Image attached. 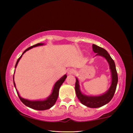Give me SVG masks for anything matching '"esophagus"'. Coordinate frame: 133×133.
Returning <instances> with one entry per match:
<instances>
[{
    "instance_id": "34e87169",
    "label": "esophagus",
    "mask_w": 133,
    "mask_h": 133,
    "mask_svg": "<svg viewBox=\"0 0 133 133\" xmlns=\"http://www.w3.org/2000/svg\"><path fill=\"white\" fill-rule=\"evenodd\" d=\"M74 72H75V70L74 69H69V70H67V74H69V75L74 74Z\"/></svg>"
}]
</instances>
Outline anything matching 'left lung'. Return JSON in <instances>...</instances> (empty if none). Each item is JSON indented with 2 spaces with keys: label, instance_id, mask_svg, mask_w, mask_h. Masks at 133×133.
Here are the masks:
<instances>
[{
  "label": "left lung",
  "instance_id": "left-lung-1",
  "mask_svg": "<svg viewBox=\"0 0 133 133\" xmlns=\"http://www.w3.org/2000/svg\"><path fill=\"white\" fill-rule=\"evenodd\" d=\"M92 47L93 51L95 53H97L96 55L103 56L109 62L110 69L111 70L112 77L111 86H110V89L105 94L100 96H95V97H92V96L91 97L90 96V97H88V96L82 94L79 90V82L77 78L76 79L75 89L76 94H77L78 99L82 103L87 107H91V108H97V107H100L101 106H103L104 104L108 103L112 99L117 88L118 83V74L114 61L110 56L109 54L107 52V51L103 49V48L99 47L95 44H92Z\"/></svg>",
  "mask_w": 133,
  "mask_h": 133
}]
</instances>
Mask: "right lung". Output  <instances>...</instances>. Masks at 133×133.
<instances>
[{
	"label": "right lung",
	"instance_id": "add662e5",
	"mask_svg": "<svg viewBox=\"0 0 133 133\" xmlns=\"http://www.w3.org/2000/svg\"><path fill=\"white\" fill-rule=\"evenodd\" d=\"M43 43H38V44H36L35 45H33V46L29 47L28 49H27L26 50H25L23 52V54H22V55H23L25 52H26L27 51H28L31 49H32V48L38 46H41V45H43ZM22 55L20 56L19 59H18V61H17L16 64H15V68H16L17 64H18V62L19 61L20 59H21L22 56ZM66 77H67V75H64L63 77L61 78L60 79L56 82L55 84L54 87V88H53L52 94H51V95L47 99L44 100V101H31L29 100L26 99L22 98V97H20L18 91H17V90L16 89L17 94H18V95L20 99V100L22 102V103L24 104L26 106L30 107V108L35 109V110H44L49 109L51 108L52 106L54 105V104L55 103L56 100H57V98L58 97V95H59V88H60V87L62 84V83L64 82V81H65V79L66 78ZM13 79H14V76H13ZM14 86H15V87H16L15 83V82H14Z\"/></svg>",
	"mask_w": 133,
	"mask_h": 133
}]
</instances>
